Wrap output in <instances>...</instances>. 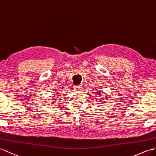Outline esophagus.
<instances>
[{"label":"esophagus","mask_w":156,"mask_h":156,"mask_svg":"<svg viewBox=\"0 0 156 156\" xmlns=\"http://www.w3.org/2000/svg\"><path fill=\"white\" fill-rule=\"evenodd\" d=\"M82 88V86L81 85H75L74 86V89L76 90H80Z\"/></svg>","instance_id":"obj_1"}]
</instances>
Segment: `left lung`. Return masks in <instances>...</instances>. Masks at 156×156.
Wrapping results in <instances>:
<instances>
[{"instance_id": "1", "label": "left lung", "mask_w": 156, "mask_h": 156, "mask_svg": "<svg viewBox=\"0 0 156 156\" xmlns=\"http://www.w3.org/2000/svg\"><path fill=\"white\" fill-rule=\"evenodd\" d=\"M97 94H99V95H100V91H97ZM106 100L108 99L107 98H106ZM101 100H102V99H101ZM100 101H101V100H100Z\"/></svg>"}]
</instances>
